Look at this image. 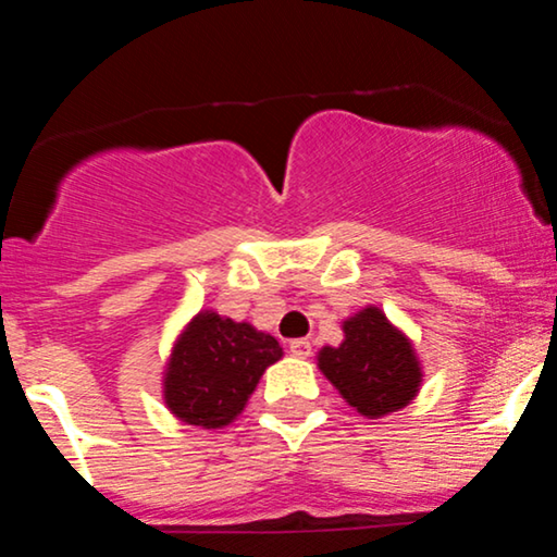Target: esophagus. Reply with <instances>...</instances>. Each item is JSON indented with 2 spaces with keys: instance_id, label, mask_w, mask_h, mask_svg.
I'll return each instance as SVG.
<instances>
[{
  "instance_id": "esophagus-1",
  "label": "esophagus",
  "mask_w": 557,
  "mask_h": 557,
  "mask_svg": "<svg viewBox=\"0 0 557 557\" xmlns=\"http://www.w3.org/2000/svg\"><path fill=\"white\" fill-rule=\"evenodd\" d=\"M290 354L298 356V359H309L311 356V343L306 337H298V341H290Z\"/></svg>"
}]
</instances>
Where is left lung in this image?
I'll return each instance as SVG.
<instances>
[{"label": "left lung", "mask_w": 557, "mask_h": 557, "mask_svg": "<svg viewBox=\"0 0 557 557\" xmlns=\"http://www.w3.org/2000/svg\"><path fill=\"white\" fill-rule=\"evenodd\" d=\"M317 367L341 398L367 419L406 408L424 382L413 341L389 322L380 306H363L343 319V343L324 345L317 354Z\"/></svg>", "instance_id": "obj_1"}]
</instances>
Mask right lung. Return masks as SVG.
I'll list each match as a JSON object with an SVG mask.
<instances>
[{
  "label": "right lung",
  "instance_id": "add662e5",
  "mask_svg": "<svg viewBox=\"0 0 557 557\" xmlns=\"http://www.w3.org/2000/svg\"><path fill=\"white\" fill-rule=\"evenodd\" d=\"M283 359L270 332L203 309L172 343L162 372V400L183 424L222 430L233 424L261 374Z\"/></svg>",
  "mask_w": 557,
  "mask_h": 557
}]
</instances>
